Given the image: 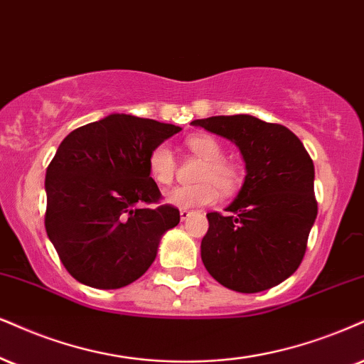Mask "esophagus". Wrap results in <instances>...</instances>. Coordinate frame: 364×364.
Listing matches in <instances>:
<instances>
[{
	"instance_id": "esophagus-1",
	"label": "esophagus",
	"mask_w": 364,
	"mask_h": 364,
	"mask_svg": "<svg viewBox=\"0 0 364 364\" xmlns=\"http://www.w3.org/2000/svg\"><path fill=\"white\" fill-rule=\"evenodd\" d=\"M192 210H189V209H181V219L182 221H187V219H189L191 216H192Z\"/></svg>"
}]
</instances>
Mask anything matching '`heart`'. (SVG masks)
Returning <instances> with one entry per match:
<instances>
[{
    "label": "heart",
    "instance_id": "b5f03b06",
    "mask_svg": "<svg viewBox=\"0 0 364 364\" xmlns=\"http://www.w3.org/2000/svg\"><path fill=\"white\" fill-rule=\"evenodd\" d=\"M186 145L197 156L205 160L199 172V183L178 186L165 196L170 205L181 209L199 208L213 204L219 197V189L224 194H231L240 183V173L235 165L223 159V146L210 134L199 133L187 138ZM148 173L159 186H168L175 175V156L168 145L161 143L148 155Z\"/></svg>",
    "mask_w": 364,
    "mask_h": 364
}]
</instances>
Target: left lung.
I'll return each instance as SVG.
<instances>
[{
	"instance_id": "1",
	"label": "left lung",
	"mask_w": 364,
	"mask_h": 364,
	"mask_svg": "<svg viewBox=\"0 0 364 364\" xmlns=\"http://www.w3.org/2000/svg\"><path fill=\"white\" fill-rule=\"evenodd\" d=\"M192 124L235 143L246 168L228 214H208L200 243L205 270L241 294L282 284L302 262L317 218L312 159L289 128L251 114L210 116Z\"/></svg>"
}]
</instances>
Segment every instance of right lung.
Segmentation results:
<instances>
[{
  "mask_svg": "<svg viewBox=\"0 0 364 364\" xmlns=\"http://www.w3.org/2000/svg\"><path fill=\"white\" fill-rule=\"evenodd\" d=\"M181 127L113 113L74 129L45 175V230L67 272L94 289L133 284L181 221L148 173V155Z\"/></svg>",
  "mask_w": 364,
  "mask_h": 364,
  "instance_id": "add662e5",
  "label": "right lung"
}]
</instances>
